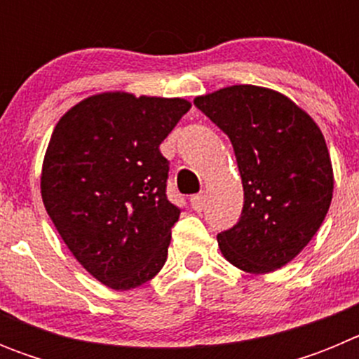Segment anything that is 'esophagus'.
Wrapping results in <instances>:
<instances>
[{
  "label": "esophagus",
  "mask_w": 359,
  "mask_h": 359,
  "mask_svg": "<svg viewBox=\"0 0 359 359\" xmlns=\"http://www.w3.org/2000/svg\"><path fill=\"white\" fill-rule=\"evenodd\" d=\"M205 203H207V196L205 194H198L190 198V205H192L196 212H201L205 208Z\"/></svg>",
  "instance_id": "34e87169"
}]
</instances>
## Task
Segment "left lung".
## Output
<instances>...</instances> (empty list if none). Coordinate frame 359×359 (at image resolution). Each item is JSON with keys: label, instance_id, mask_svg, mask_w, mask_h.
<instances>
[{"label": "left lung", "instance_id": "8db88e82", "mask_svg": "<svg viewBox=\"0 0 359 359\" xmlns=\"http://www.w3.org/2000/svg\"><path fill=\"white\" fill-rule=\"evenodd\" d=\"M236 152L244 189L237 224L217 233L228 262L269 273L293 261L323 223L332 165L315 120L268 88L239 84L194 100Z\"/></svg>", "mask_w": 359, "mask_h": 359}]
</instances>
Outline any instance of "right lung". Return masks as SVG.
I'll list each match as a JSON object with an SVG mask.
<instances>
[{
	"mask_svg": "<svg viewBox=\"0 0 359 359\" xmlns=\"http://www.w3.org/2000/svg\"><path fill=\"white\" fill-rule=\"evenodd\" d=\"M190 102L100 93L57 122L44 154V208L73 257L111 290L151 280L182 208L167 199L160 144Z\"/></svg>",
	"mask_w": 359,
	"mask_h": 359,
	"instance_id": "1",
	"label": "right lung"
}]
</instances>
